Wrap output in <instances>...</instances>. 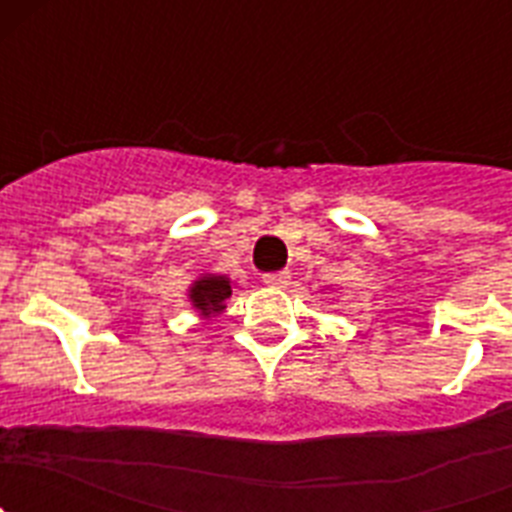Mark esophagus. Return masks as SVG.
<instances>
[{
    "instance_id": "obj_1",
    "label": "esophagus",
    "mask_w": 512,
    "mask_h": 512,
    "mask_svg": "<svg viewBox=\"0 0 512 512\" xmlns=\"http://www.w3.org/2000/svg\"><path fill=\"white\" fill-rule=\"evenodd\" d=\"M261 282H264L266 287L284 289L289 284V271H269V274H264V277H261Z\"/></svg>"
}]
</instances>
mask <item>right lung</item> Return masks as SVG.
I'll list each match as a JSON object with an SVG mask.
<instances>
[{
	"label": "right lung",
	"instance_id": "add662e5",
	"mask_svg": "<svg viewBox=\"0 0 512 512\" xmlns=\"http://www.w3.org/2000/svg\"><path fill=\"white\" fill-rule=\"evenodd\" d=\"M230 292L233 289H230L228 277H202L189 289V300L205 318H212V315L225 310V300L230 297Z\"/></svg>",
	"mask_w": 512,
	"mask_h": 512
}]
</instances>
